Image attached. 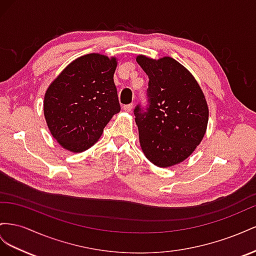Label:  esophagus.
I'll list each match as a JSON object with an SVG mask.
<instances>
[{"label":"esophagus","mask_w":256,"mask_h":256,"mask_svg":"<svg viewBox=\"0 0 256 256\" xmlns=\"http://www.w3.org/2000/svg\"><path fill=\"white\" fill-rule=\"evenodd\" d=\"M133 107H134V105L133 104H128V105H124L123 106V109H124V110H126V112H132V109H133Z\"/></svg>","instance_id":"esophagus-1"}]
</instances>
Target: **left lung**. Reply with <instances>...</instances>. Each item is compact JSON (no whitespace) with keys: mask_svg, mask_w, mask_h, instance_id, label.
Here are the masks:
<instances>
[{"mask_svg":"<svg viewBox=\"0 0 256 256\" xmlns=\"http://www.w3.org/2000/svg\"><path fill=\"white\" fill-rule=\"evenodd\" d=\"M149 77L148 107L134 109L142 152L151 163L170 167L181 163L206 133L209 110L193 75L172 58L153 60L138 56Z\"/></svg>","mask_w":256,"mask_h":256,"instance_id":"1","label":"left lung"}]
</instances>
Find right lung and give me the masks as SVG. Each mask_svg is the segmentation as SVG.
<instances>
[{
	"mask_svg": "<svg viewBox=\"0 0 256 256\" xmlns=\"http://www.w3.org/2000/svg\"><path fill=\"white\" fill-rule=\"evenodd\" d=\"M116 68L114 56L86 54L70 63L49 86L44 114L51 135L64 149H89L120 112L114 82Z\"/></svg>",
	"mask_w": 256,
	"mask_h": 256,
	"instance_id": "add662e5",
	"label": "right lung"
}]
</instances>
